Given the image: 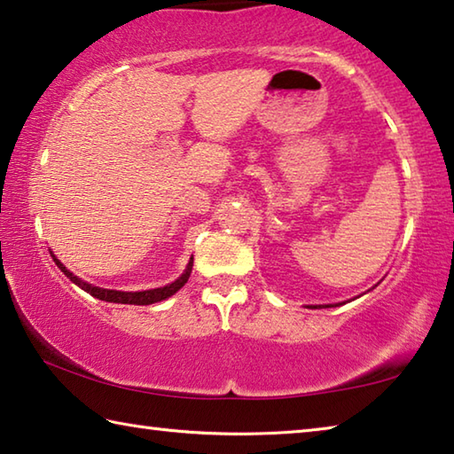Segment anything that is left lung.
Returning <instances> with one entry per match:
<instances>
[{"label":"left lung","mask_w":454,"mask_h":454,"mask_svg":"<svg viewBox=\"0 0 454 454\" xmlns=\"http://www.w3.org/2000/svg\"><path fill=\"white\" fill-rule=\"evenodd\" d=\"M338 304H344V302H338ZM338 304H325V309H330V306H338ZM306 309H322V304H318V306L310 304V306H306Z\"/></svg>","instance_id":"8db88e82"}]
</instances>
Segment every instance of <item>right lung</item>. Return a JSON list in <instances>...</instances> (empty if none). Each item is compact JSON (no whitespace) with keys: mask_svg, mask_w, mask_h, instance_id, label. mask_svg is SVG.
I'll return each instance as SVG.
<instances>
[{"mask_svg":"<svg viewBox=\"0 0 454 454\" xmlns=\"http://www.w3.org/2000/svg\"><path fill=\"white\" fill-rule=\"evenodd\" d=\"M53 262L58 264V268L61 272H64L67 278H70L74 284H78V286L88 292V294H91L94 298H99V301H106V302H116V304H136V306H144V304H156V302H162L166 301V298L174 296L176 292H178L184 284L188 282L190 274H192V266H194V256H190L188 264H186V270H184L178 278H176L174 282L166 284V286H160V288H150V290H137V292H124V290H110V288H99V286H94V284L90 282H83L82 278H78L74 272L67 270V268L59 262V260L56 258V254L53 252H50Z\"/></svg>","mask_w":454,"mask_h":454,"instance_id":"right-lung-1","label":"right lung"}]
</instances>
